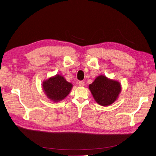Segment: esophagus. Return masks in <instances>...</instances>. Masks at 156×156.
Here are the masks:
<instances>
[{"instance_id":"obj_1","label":"esophagus","mask_w":156,"mask_h":156,"mask_svg":"<svg viewBox=\"0 0 156 156\" xmlns=\"http://www.w3.org/2000/svg\"><path fill=\"white\" fill-rule=\"evenodd\" d=\"M78 84H79V85L80 87H83V86L84 85V81H79V83H78Z\"/></svg>"}]
</instances>
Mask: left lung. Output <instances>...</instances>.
<instances>
[{
  "mask_svg": "<svg viewBox=\"0 0 156 156\" xmlns=\"http://www.w3.org/2000/svg\"><path fill=\"white\" fill-rule=\"evenodd\" d=\"M89 89L98 104L107 106L116 101L121 91V86L118 81L100 75L90 84Z\"/></svg>",
  "mask_w": 156,
  "mask_h": 156,
  "instance_id": "left-lung-1",
  "label": "left lung"
}]
</instances>
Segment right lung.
Returning <instances> with one entry per match:
<instances>
[{"label":"right lung","mask_w":156,"mask_h":156,"mask_svg":"<svg viewBox=\"0 0 156 156\" xmlns=\"http://www.w3.org/2000/svg\"><path fill=\"white\" fill-rule=\"evenodd\" d=\"M72 87V84L66 81L59 75L51 77L43 83V88L47 96L54 101L62 100L68 95Z\"/></svg>","instance_id":"obj_1"}]
</instances>
